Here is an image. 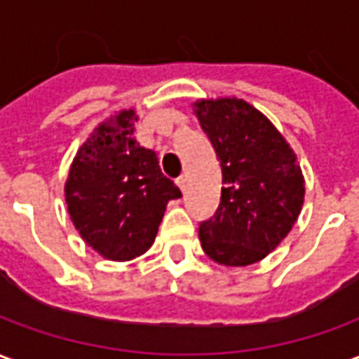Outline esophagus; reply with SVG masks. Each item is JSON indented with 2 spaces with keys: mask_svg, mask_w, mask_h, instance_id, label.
I'll return each instance as SVG.
<instances>
[{
  "mask_svg": "<svg viewBox=\"0 0 359 359\" xmlns=\"http://www.w3.org/2000/svg\"><path fill=\"white\" fill-rule=\"evenodd\" d=\"M177 184H179L180 190L184 192V190H187V177H179V179H177Z\"/></svg>",
  "mask_w": 359,
  "mask_h": 359,
  "instance_id": "obj_1",
  "label": "esophagus"
}]
</instances>
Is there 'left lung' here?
I'll return each mask as SVG.
<instances>
[{"label": "left lung", "instance_id": "1", "mask_svg": "<svg viewBox=\"0 0 359 359\" xmlns=\"http://www.w3.org/2000/svg\"><path fill=\"white\" fill-rule=\"evenodd\" d=\"M192 107L225 184L215 215L200 225L203 252L229 267L262 262L292 231L304 205L298 157L269 118L241 97L198 100Z\"/></svg>", "mask_w": 359, "mask_h": 359}]
</instances>
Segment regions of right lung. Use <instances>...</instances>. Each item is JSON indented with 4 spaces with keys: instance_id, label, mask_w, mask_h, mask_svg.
I'll use <instances>...</instances> for the list:
<instances>
[{
    "instance_id": "obj_1",
    "label": "right lung",
    "mask_w": 359,
    "mask_h": 359,
    "mask_svg": "<svg viewBox=\"0 0 359 359\" xmlns=\"http://www.w3.org/2000/svg\"><path fill=\"white\" fill-rule=\"evenodd\" d=\"M136 121L130 107L95 126L76 151L65 182L74 229L111 262H130L146 254L167 203L182 196L163 177L156 151L136 142Z\"/></svg>"
}]
</instances>
